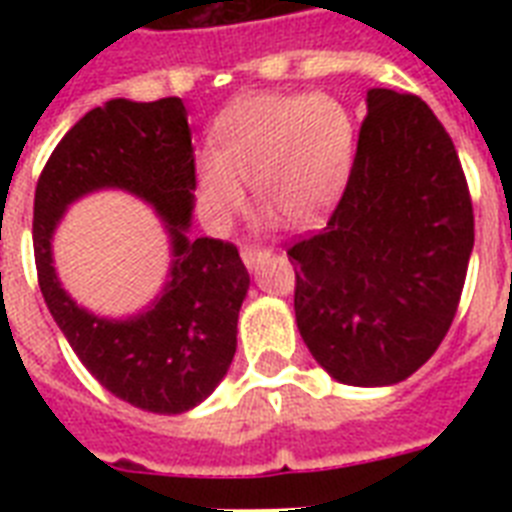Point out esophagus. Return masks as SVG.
<instances>
[{"instance_id": "1", "label": "esophagus", "mask_w": 512, "mask_h": 512, "mask_svg": "<svg viewBox=\"0 0 512 512\" xmlns=\"http://www.w3.org/2000/svg\"><path fill=\"white\" fill-rule=\"evenodd\" d=\"M268 257V249H260V247H244L241 249V260H244V265L247 268H255L260 260H265Z\"/></svg>"}]
</instances>
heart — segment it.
<instances>
[{"mask_svg": "<svg viewBox=\"0 0 512 512\" xmlns=\"http://www.w3.org/2000/svg\"><path fill=\"white\" fill-rule=\"evenodd\" d=\"M356 151L353 116L332 95H249L215 127V151L196 159L201 212L228 228L247 209L252 183L260 207L305 228L324 217L348 183Z\"/></svg>", "mask_w": 512, "mask_h": 512, "instance_id": "1", "label": "heart"}]
</instances>
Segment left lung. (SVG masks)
Returning a JSON list of instances; mask_svg holds the SVG:
<instances>
[{
    "instance_id": "obj_1",
    "label": "left lung",
    "mask_w": 512,
    "mask_h": 512,
    "mask_svg": "<svg viewBox=\"0 0 512 512\" xmlns=\"http://www.w3.org/2000/svg\"><path fill=\"white\" fill-rule=\"evenodd\" d=\"M473 204L444 124L417 95L374 87L327 228L297 241L295 319L337 382L396 385L452 327L473 252Z\"/></svg>"
}]
</instances>
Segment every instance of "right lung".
<instances>
[{"label": "right lung", "mask_w": 512, "mask_h": 512, "mask_svg": "<svg viewBox=\"0 0 512 512\" xmlns=\"http://www.w3.org/2000/svg\"><path fill=\"white\" fill-rule=\"evenodd\" d=\"M106 187L151 203L171 236L173 263L163 295L127 320L82 309L51 263V236L65 209ZM193 191L191 130L180 98H116L92 108L60 140L36 183L34 260L44 303L87 372L143 412L180 414L199 406L236 353L249 273L233 244L188 236Z\"/></svg>", "instance_id": "add662e5"}]
</instances>
